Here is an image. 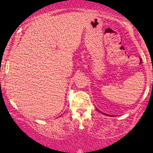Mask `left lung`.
Returning <instances> with one entry per match:
<instances>
[{
	"label": "left lung",
	"mask_w": 153,
	"mask_h": 153,
	"mask_svg": "<svg viewBox=\"0 0 153 153\" xmlns=\"http://www.w3.org/2000/svg\"><path fill=\"white\" fill-rule=\"evenodd\" d=\"M101 113H102V112H101ZM102 114H103V113H102ZM105 114V115H107V116H109V117H110V116H111V115H109V114Z\"/></svg>",
	"instance_id": "1"
}]
</instances>
